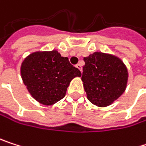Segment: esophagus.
Wrapping results in <instances>:
<instances>
[{
  "mask_svg": "<svg viewBox=\"0 0 146 146\" xmlns=\"http://www.w3.org/2000/svg\"><path fill=\"white\" fill-rule=\"evenodd\" d=\"M76 67L80 71V72H82V65L80 64V63H79V64H77L76 65Z\"/></svg>",
  "mask_w": 146,
  "mask_h": 146,
  "instance_id": "esophagus-1",
  "label": "esophagus"
}]
</instances>
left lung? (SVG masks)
I'll return each instance as SVG.
<instances>
[{"instance_id":"1","label":"left lung","mask_w":146,"mask_h":146,"mask_svg":"<svg viewBox=\"0 0 146 146\" xmlns=\"http://www.w3.org/2000/svg\"><path fill=\"white\" fill-rule=\"evenodd\" d=\"M84 60L81 80L88 100L98 107L110 105L126 90L127 66L120 58L102 52H95Z\"/></svg>"}]
</instances>
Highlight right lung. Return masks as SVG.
Wrapping results in <instances>:
<instances>
[{
	"instance_id": "right-lung-1",
	"label": "right lung",
	"mask_w": 146,
	"mask_h": 146,
	"mask_svg": "<svg viewBox=\"0 0 146 146\" xmlns=\"http://www.w3.org/2000/svg\"><path fill=\"white\" fill-rule=\"evenodd\" d=\"M20 74L30 94L43 105L62 99L71 80L81 76L80 71L57 50L31 54L23 60Z\"/></svg>"
}]
</instances>
